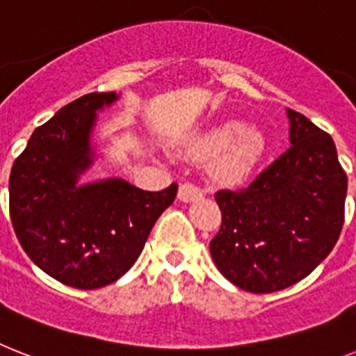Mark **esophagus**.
Masks as SVG:
<instances>
[{"instance_id": "34e87169", "label": "esophagus", "mask_w": 356, "mask_h": 356, "mask_svg": "<svg viewBox=\"0 0 356 356\" xmlns=\"http://www.w3.org/2000/svg\"><path fill=\"white\" fill-rule=\"evenodd\" d=\"M203 190L193 183H183L179 186V199L183 203H192V201H197V199L203 197Z\"/></svg>"}]
</instances>
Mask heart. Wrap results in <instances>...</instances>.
<instances>
[{
    "instance_id": "b5f03b06",
    "label": "heart",
    "mask_w": 356,
    "mask_h": 356,
    "mask_svg": "<svg viewBox=\"0 0 356 356\" xmlns=\"http://www.w3.org/2000/svg\"><path fill=\"white\" fill-rule=\"evenodd\" d=\"M265 138L258 129L239 120H227L212 128L190 148V157L216 161L213 172L221 181L238 183L247 179L261 161Z\"/></svg>"
}]
</instances>
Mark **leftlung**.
I'll return each mask as SVG.
<instances>
[{
	"instance_id": "1",
	"label": "left lung",
	"mask_w": 356,
	"mask_h": 356,
	"mask_svg": "<svg viewBox=\"0 0 356 356\" xmlns=\"http://www.w3.org/2000/svg\"><path fill=\"white\" fill-rule=\"evenodd\" d=\"M291 148L245 190L216 193L223 223L210 254L228 282L276 293L313 273L337 245L348 175L331 135L287 109Z\"/></svg>"
}]
</instances>
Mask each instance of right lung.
<instances>
[{"label": "right lung", "instance_id": "add662e5", "mask_svg": "<svg viewBox=\"0 0 356 356\" xmlns=\"http://www.w3.org/2000/svg\"><path fill=\"white\" fill-rule=\"evenodd\" d=\"M117 93H89L34 129L8 179L10 219L27 256L63 285L100 289L128 273L177 184L144 192L124 179L78 186L93 164L97 111Z\"/></svg>", "mask_w": 356, "mask_h": 356}]
</instances>
